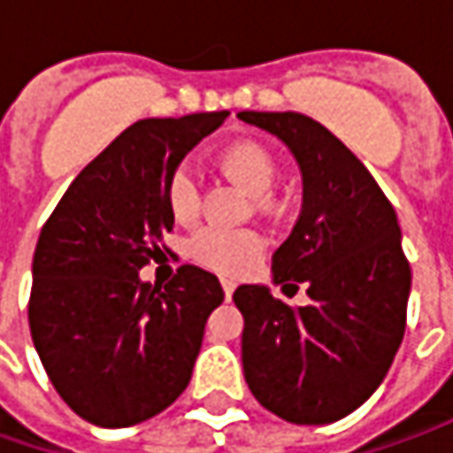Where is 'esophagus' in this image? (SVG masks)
Wrapping results in <instances>:
<instances>
[{
    "mask_svg": "<svg viewBox=\"0 0 453 453\" xmlns=\"http://www.w3.org/2000/svg\"><path fill=\"white\" fill-rule=\"evenodd\" d=\"M221 289H224V297L226 300H232V295H234L236 282L234 280H229V277H221Z\"/></svg>",
    "mask_w": 453,
    "mask_h": 453,
    "instance_id": "34e87169",
    "label": "esophagus"
}]
</instances>
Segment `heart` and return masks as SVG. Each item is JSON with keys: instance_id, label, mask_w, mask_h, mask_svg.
<instances>
[{"instance_id": "heart-1", "label": "heart", "mask_w": 453, "mask_h": 453, "mask_svg": "<svg viewBox=\"0 0 453 453\" xmlns=\"http://www.w3.org/2000/svg\"><path fill=\"white\" fill-rule=\"evenodd\" d=\"M217 168L250 196L270 194L277 179L274 156L254 141H239L217 153ZM165 206L176 221H194L199 217L201 191L191 168H176L165 181ZM265 252V239L254 229H224L203 226L188 242V254L203 267L239 274L254 267Z\"/></svg>"}]
</instances>
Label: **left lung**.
Instances as JSON below:
<instances>
[{
  "label": "left lung",
  "instance_id": "8db88e82",
  "mask_svg": "<svg viewBox=\"0 0 453 453\" xmlns=\"http://www.w3.org/2000/svg\"><path fill=\"white\" fill-rule=\"evenodd\" d=\"M277 135L303 171V211L272 257L289 307L265 285H242V365L252 395L300 426L340 421L383 383L406 333L411 267L391 201L333 133L303 113L244 111Z\"/></svg>",
  "mask_w": 453,
  "mask_h": 453
}]
</instances>
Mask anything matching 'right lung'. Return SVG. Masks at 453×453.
Segmentation results:
<instances>
[{
    "mask_svg": "<svg viewBox=\"0 0 453 453\" xmlns=\"http://www.w3.org/2000/svg\"><path fill=\"white\" fill-rule=\"evenodd\" d=\"M226 115L133 123L80 171L44 221L32 259L29 333L55 391L96 426L149 421L191 380L203 325L224 289L194 265L164 288L138 272L173 229L168 176Z\"/></svg>",
    "mask_w": 453,
    "mask_h": 453,
    "instance_id": "obj_1",
    "label": "right lung"
}]
</instances>
